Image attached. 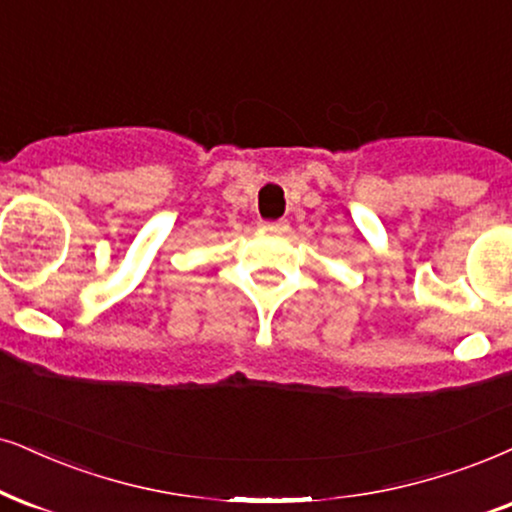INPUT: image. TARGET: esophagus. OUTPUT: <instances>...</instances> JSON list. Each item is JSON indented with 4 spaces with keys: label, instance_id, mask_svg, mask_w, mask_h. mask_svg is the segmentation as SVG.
Masks as SVG:
<instances>
[{
    "label": "esophagus",
    "instance_id": "obj_1",
    "mask_svg": "<svg viewBox=\"0 0 512 512\" xmlns=\"http://www.w3.org/2000/svg\"><path fill=\"white\" fill-rule=\"evenodd\" d=\"M290 229L286 219H278V222H262V231H267V234H286Z\"/></svg>",
    "mask_w": 512,
    "mask_h": 512
}]
</instances>
